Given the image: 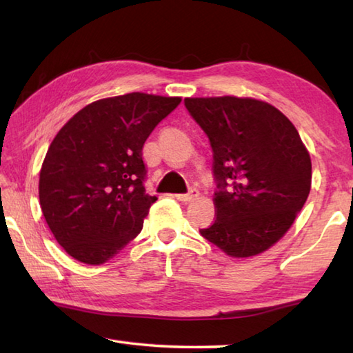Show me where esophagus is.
I'll use <instances>...</instances> for the list:
<instances>
[{"label":"esophagus","instance_id":"1","mask_svg":"<svg viewBox=\"0 0 353 353\" xmlns=\"http://www.w3.org/2000/svg\"><path fill=\"white\" fill-rule=\"evenodd\" d=\"M197 196H199V191H197L196 188H191L190 192H186V194H177L176 199L183 201V203H188V201H192Z\"/></svg>","mask_w":353,"mask_h":353}]
</instances>
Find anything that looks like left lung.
Returning <instances> with one entry per match:
<instances>
[{
	"instance_id": "1",
	"label": "left lung",
	"mask_w": 353,
	"mask_h": 353,
	"mask_svg": "<svg viewBox=\"0 0 353 353\" xmlns=\"http://www.w3.org/2000/svg\"><path fill=\"white\" fill-rule=\"evenodd\" d=\"M214 152L216 220L200 234L235 258L285 235L311 190V157L290 119L272 104L238 97L185 99Z\"/></svg>"
}]
</instances>
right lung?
Listing matches in <instances>:
<instances>
[{
	"label": "right lung",
	"instance_id": "1",
	"mask_svg": "<svg viewBox=\"0 0 353 353\" xmlns=\"http://www.w3.org/2000/svg\"><path fill=\"white\" fill-rule=\"evenodd\" d=\"M179 97L132 92L88 104L45 156L39 201L65 252L89 265L114 258L137 236L156 197L144 188L142 147Z\"/></svg>",
	"mask_w": 353,
	"mask_h": 353
}]
</instances>
